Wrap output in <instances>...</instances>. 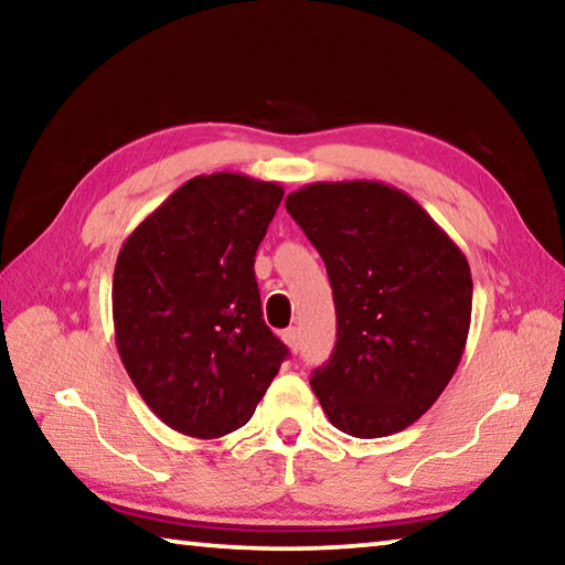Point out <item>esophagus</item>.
Segmentation results:
<instances>
[{"label": "esophagus", "instance_id": "34e87169", "mask_svg": "<svg viewBox=\"0 0 565 565\" xmlns=\"http://www.w3.org/2000/svg\"><path fill=\"white\" fill-rule=\"evenodd\" d=\"M282 343L290 348V353H298V350H300V332L295 328H288L282 332Z\"/></svg>", "mask_w": 565, "mask_h": 565}]
</instances>
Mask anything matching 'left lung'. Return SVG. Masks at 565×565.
<instances>
[{
	"mask_svg": "<svg viewBox=\"0 0 565 565\" xmlns=\"http://www.w3.org/2000/svg\"><path fill=\"white\" fill-rule=\"evenodd\" d=\"M285 207L326 263L338 312V343L312 393L348 436L408 428L466 350V255L411 195L375 180L305 184Z\"/></svg>",
	"mask_w": 565,
	"mask_h": 565,
	"instance_id": "left-lung-1",
	"label": "left lung"
}]
</instances>
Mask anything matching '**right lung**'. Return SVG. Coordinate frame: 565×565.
Here are the masks:
<instances>
[{"mask_svg": "<svg viewBox=\"0 0 565 565\" xmlns=\"http://www.w3.org/2000/svg\"><path fill=\"white\" fill-rule=\"evenodd\" d=\"M282 195V184L247 174H198L119 249V358L150 411L182 436L243 428L288 358L265 326L253 270Z\"/></svg>", "mask_w": 565, "mask_h": 565, "instance_id": "obj_1", "label": "right lung"}]
</instances>
